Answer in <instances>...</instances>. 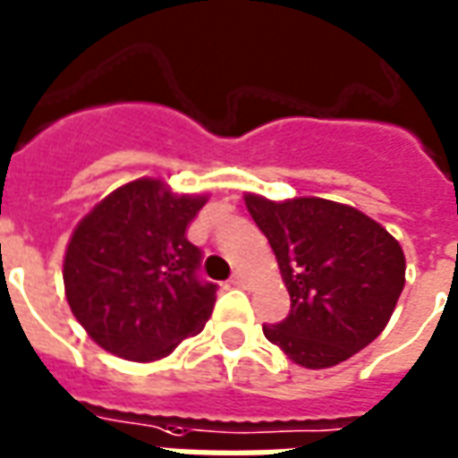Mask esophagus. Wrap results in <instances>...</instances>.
Returning <instances> with one entry per match:
<instances>
[{
  "label": "esophagus",
  "instance_id": "esophagus-1",
  "mask_svg": "<svg viewBox=\"0 0 458 458\" xmlns=\"http://www.w3.org/2000/svg\"><path fill=\"white\" fill-rule=\"evenodd\" d=\"M230 284L237 285V288H242V285H247V276H244L242 271H235V274H233V278H230Z\"/></svg>",
  "mask_w": 458,
  "mask_h": 458
}]
</instances>
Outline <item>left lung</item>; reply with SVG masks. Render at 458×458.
<instances>
[{"label":"left lung","mask_w":458,"mask_h":458,"mask_svg":"<svg viewBox=\"0 0 458 458\" xmlns=\"http://www.w3.org/2000/svg\"><path fill=\"white\" fill-rule=\"evenodd\" d=\"M244 204L291 293L288 317L264 324V336L310 369L338 365L372 344L406 284L401 244L369 216L329 199L276 204L247 194Z\"/></svg>","instance_id":"left-lung-1"}]
</instances>
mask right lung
<instances>
[{
    "mask_svg": "<svg viewBox=\"0 0 458 458\" xmlns=\"http://www.w3.org/2000/svg\"><path fill=\"white\" fill-rule=\"evenodd\" d=\"M204 204L144 177L76 225L64 257L66 302L100 348L151 362L204 329L218 285L201 278L204 254L187 240Z\"/></svg>",
    "mask_w": 458,
    "mask_h": 458,
    "instance_id": "obj_1",
    "label": "right lung"
}]
</instances>
